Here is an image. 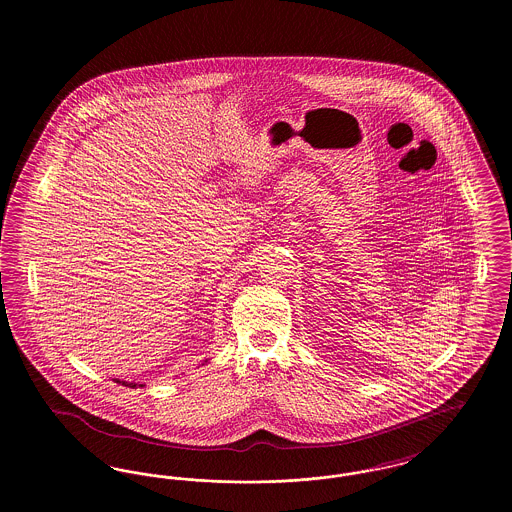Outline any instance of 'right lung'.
<instances>
[{"label":"right lung","mask_w":512,"mask_h":512,"mask_svg":"<svg viewBox=\"0 0 512 512\" xmlns=\"http://www.w3.org/2000/svg\"><path fill=\"white\" fill-rule=\"evenodd\" d=\"M115 382L117 384H122V386H128V388H144V384H136V382H124V380H119V378H115Z\"/></svg>","instance_id":"1"}]
</instances>
